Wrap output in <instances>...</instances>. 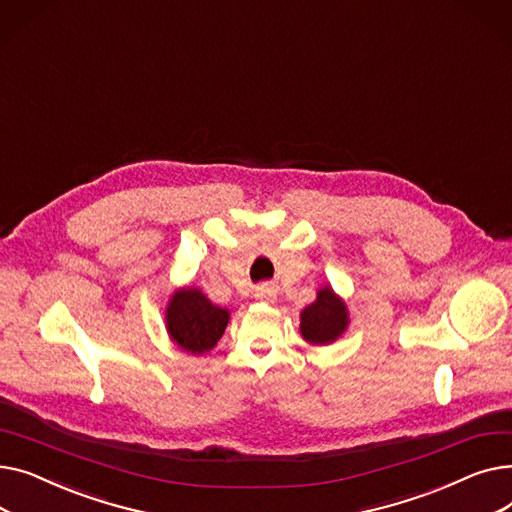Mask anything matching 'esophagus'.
<instances>
[{"label": "esophagus", "mask_w": 512, "mask_h": 512, "mask_svg": "<svg viewBox=\"0 0 512 512\" xmlns=\"http://www.w3.org/2000/svg\"><path fill=\"white\" fill-rule=\"evenodd\" d=\"M255 299L263 301V303H274L276 301V290L267 284H261L255 288Z\"/></svg>", "instance_id": "obj_1"}]
</instances>
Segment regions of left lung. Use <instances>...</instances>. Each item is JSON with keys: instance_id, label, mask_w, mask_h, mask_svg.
<instances>
[{"instance_id": "1", "label": "left lung", "mask_w": 512, "mask_h": 512, "mask_svg": "<svg viewBox=\"0 0 512 512\" xmlns=\"http://www.w3.org/2000/svg\"><path fill=\"white\" fill-rule=\"evenodd\" d=\"M351 324L348 307L340 294L330 286H321L311 305L301 311V336L311 346H328L336 342Z\"/></svg>"}]
</instances>
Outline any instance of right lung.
I'll list each match as a JSON object with an SVG mask.
<instances>
[{
    "label": "right lung",
    "mask_w": 512,
    "mask_h": 512,
    "mask_svg": "<svg viewBox=\"0 0 512 512\" xmlns=\"http://www.w3.org/2000/svg\"><path fill=\"white\" fill-rule=\"evenodd\" d=\"M230 321V309L213 305L195 286L172 292L166 305V330L170 340L188 355H205L218 344Z\"/></svg>",
    "instance_id": "obj_1"
}]
</instances>
